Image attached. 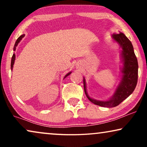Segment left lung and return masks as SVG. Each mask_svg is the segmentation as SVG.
Wrapping results in <instances>:
<instances>
[{"label": "left lung", "instance_id": "1", "mask_svg": "<svg viewBox=\"0 0 147 147\" xmlns=\"http://www.w3.org/2000/svg\"><path fill=\"white\" fill-rule=\"evenodd\" d=\"M112 37L122 48V55L124 61V67L122 69L123 76L122 81L116 89L113 97L106 102L98 101L90 98L86 93V82L84 79V91L88 100L96 105L107 108L117 106L127 98L135 89L138 81V61L134 54L132 43L122 33H114L112 35Z\"/></svg>", "mask_w": 147, "mask_h": 147}]
</instances>
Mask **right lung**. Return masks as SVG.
Returning <instances> with one entry per match:
<instances>
[{
    "label": "right lung",
    "mask_w": 147,
    "mask_h": 147,
    "mask_svg": "<svg viewBox=\"0 0 147 147\" xmlns=\"http://www.w3.org/2000/svg\"><path fill=\"white\" fill-rule=\"evenodd\" d=\"M24 36H25V35H21L20 36V37L18 38V39H17V41H16V42H15V46H14V51H15V49H16V47H17V45L18 44H19V43L20 41H21V40L23 39V38L24 37ZM15 54H13V57H12V59H11V69H13V65H14V62H15ZM71 74V72H69V73H68L67 75H66L65 76V78H65L66 77H67V76H69V74Z\"/></svg>",
    "instance_id": "1"
}]
</instances>
